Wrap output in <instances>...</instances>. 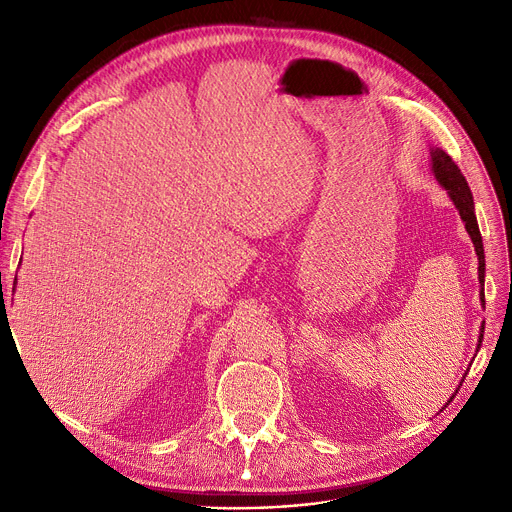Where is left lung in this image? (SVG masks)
Returning a JSON list of instances; mask_svg holds the SVG:
<instances>
[{"label": "left lung", "mask_w": 512, "mask_h": 512, "mask_svg": "<svg viewBox=\"0 0 512 512\" xmlns=\"http://www.w3.org/2000/svg\"><path fill=\"white\" fill-rule=\"evenodd\" d=\"M429 153H432V164H429V166H432V174L436 176L438 184L448 193L450 201L454 203L456 211H459V215H461V220L465 222V230L469 232V236L473 240L475 255H477V261H479V267H477L479 301H481V307L486 309V294H483V282H486V255H483V240H481V232H479L477 218H475V203H473L471 188H469L465 176L461 174L459 166L454 164L452 157L446 151H442L440 147H432V149H429ZM483 328H486V321H483L481 328H479L477 348L481 346V340H483ZM452 398H454V394L450 396V400ZM448 402H446V405H448Z\"/></svg>", "instance_id": "left-lung-1"}]
</instances>
